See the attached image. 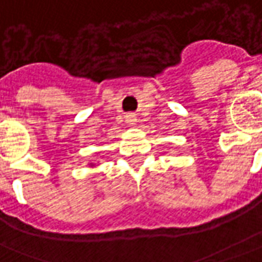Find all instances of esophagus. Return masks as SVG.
Instances as JSON below:
<instances>
[{
    "label": "esophagus",
    "instance_id": "obj_1",
    "mask_svg": "<svg viewBox=\"0 0 262 262\" xmlns=\"http://www.w3.org/2000/svg\"><path fill=\"white\" fill-rule=\"evenodd\" d=\"M126 122H127L129 125H135V123H136V115H133V113L126 115Z\"/></svg>",
    "mask_w": 262,
    "mask_h": 262
}]
</instances>
